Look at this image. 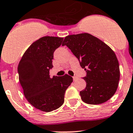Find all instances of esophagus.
Returning a JSON list of instances; mask_svg holds the SVG:
<instances>
[{
  "label": "esophagus",
  "mask_w": 133,
  "mask_h": 133,
  "mask_svg": "<svg viewBox=\"0 0 133 133\" xmlns=\"http://www.w3.org/2000/svg\"><path fill=\"white\" fill-rule=\"evenodd\" d=\"M73 81H76V80L78 79V77L77 76H73Z\"/></svg>",
  "instance_id": "esophagus-1"
}]
</instances>
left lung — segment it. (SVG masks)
<instances>
[{"label": "left lung", "mask_w": 133, "mask_h": 133, "mask_svg": "<svg viewBox=\"0 0 133 133\" xmlns=\"http://www.w3.org/2000/svg\"><path fill=\"white\" fill-rule=\"evenodd\" d=\"M65 45L87 72L84 78L86 87L80 92L82 101L97 105L109 100L117 90L120 80L115 52L101 40L87 33L67 36L62 43Z\"/></svg>", "instance_id": "1"}]
</instances>
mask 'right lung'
Wrapping results in <instances>:
<instances>
[{
    "mask_svg": "<svg viewBox=\"0 0 133 133\" xmlns=\"http://www.w3.org/2000/svg\"><path fill=\"white\" fill-rule=\"evenodd\" d=\"M63 39L49 36L39 38L25 51L18 65V78L25 98L44 112L54 111L64 104L65 91L73 82V78L67 74L49 76L53 53Z\"/></svg>",
    "mask_w": 133,
    "mask_h": 133,
    "instance_id": "obj_1",
    "label": "right lung"
}]
</instances>
